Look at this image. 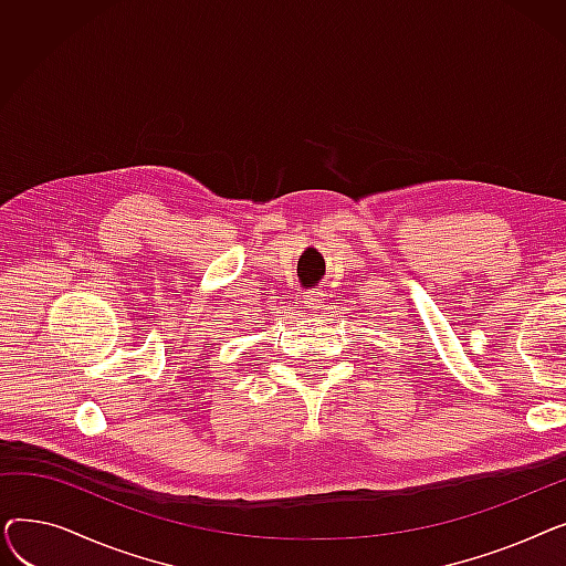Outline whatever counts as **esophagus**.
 Segmentation results:
<instances>
[{
	"label": "esophagus",
	"instance_id": "34e87169",
	"mask_svg": "<svg viewBox=\"0 0 566 566\" xmlns=\"http://www.w3.org/2000/svg\"><path fill=\"white\" fill-rule=\"evenodd\" d=\"M305 307L312 310V312H318V310L323 307V293L310 291V293L305 295Z\"/></svg>",
	"mask_w": 566,
	"mask_h": 566
}]
</instances>
